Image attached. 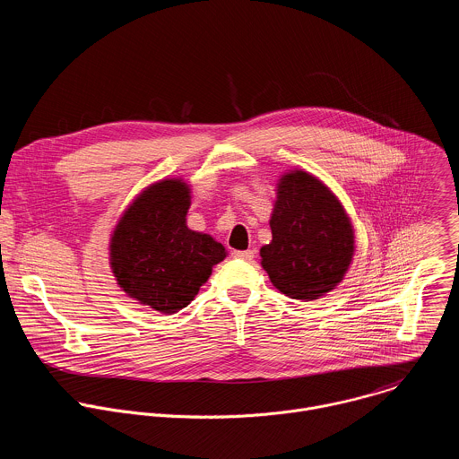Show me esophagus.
<instances>
[{"mask_svg": "<svg viewBox=\"0 0 459 459\" xmlns=\"http://www.w3.org/2000/svg\"><path fill=\"white\" fill-rule=\"evenodd\" d=\"M232 255L236 259H243V261H252L254 259V252L252 250H234Z\"/></svg>", "mask_w": 459, "mask_h": 459, "instance_id": "1", "label": "esophagus"}]
</instances>
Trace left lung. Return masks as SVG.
<instances>
[{
    "label": "left lung",
    "mask_w": 459,
    "mask_h": 459,
    "mask_svg": "<svg viewBox=\"0 0 459 459\" xmlns=\"http://www.w3.org/2000/svg\"><path fill=\"white\" fill-rule=\"evenodd\" d=\"M270 229L272 241L259 254L279 291L314 300L344 279L355 252L353 225L317 177L302 169L281 177Z\"/></svg>",
    "instance_id": "left-lung-1"
}]
</instances>
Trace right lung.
I'll return each instance as SVG.
<instances>
[{
    "mask_svg": "<svg viewBox=\"0 0 459 459\" xmlns=\"http://www.w3.org/2000/svg\"><path fill=\"white\" fill-rule=\"evenodd\" d=\"M189 207L191 189L184 180H160L133 200L109 239L117 284L168 316L186 308L212 266L227 257L221 243L187 227Z\"/></svg>",
    "mask_w": 459,
    "mask_h": 459,
    "instance_id": "right-lung-1",
    "label": "right lung"
}]
</instances>
